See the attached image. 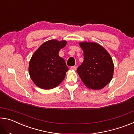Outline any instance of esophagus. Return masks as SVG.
<instances>
[{
  "label": "esophagus",
  "mask_w": 134,
  "mask_h": 134,
  "mask_svg": "<svg viewBox=\"0 0 134 134\" xmlns=\"http://www.w3.org/2000/svg\"><path fill=\"white\" fill-rule=\"evenodd\" d=\"M77 67L76 66V65H74V66H72V67H71V70H76L77 69Z\"/></svg>",
  "instance_id": "esophagus-1"
}]
</instances>
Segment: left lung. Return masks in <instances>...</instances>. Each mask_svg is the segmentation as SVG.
<instances>
[{
	"label": "left lung",
	"mask_w": 134,
	"mask_h": 134,
	"mask_svg": "<svg viewBox=\"0 0 134 134\" xmlns=\"http://www.w3.org/2000/svg\"><path fill=\"white\" fill-rule=\"evenodd\" d=\"M84 52V61L77 72L81 81L89 89H102L112 80L114 66L107 51L94 42L80 43Z\"/></svg>",
	"instance_id": "1"
}]
</instances>
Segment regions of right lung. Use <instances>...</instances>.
<instances>
[{"label": "right lung", "mask_w": 134, "mask_h": 134, "mask_svg": "<svg viewBox=\"0 0 134 134\" xmlns=\"http://www.w3.org/2000/svg\"><path fill=\"white\" fill-rule=\"evenodd\" d=\"M67 44L65 41L51 40L44 42L32 56L29 73L38 87L44 89L55 87L64 80L69 68L58 52Z\"/></svg>", "instance_id": "right-lung-1"}]
</instances>
